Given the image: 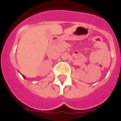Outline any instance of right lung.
<instances>
[{"label":"right lung","mask_w":121,"mask_h":121,"mask_svg":"<svg viewBox=\"0 0 121 121\" xmlns=\"http://www.w3.org/2000/svg\"><path fill=\"white\" fill-rule=\"evenodd\" d=\"M22 76H23V78H25V76H23V75H22Z\"/></svg>","instance_id":"add662e5"}]
</instances>
